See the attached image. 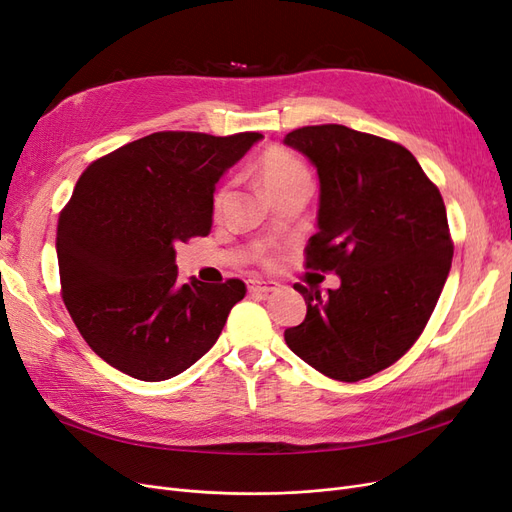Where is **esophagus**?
<instances>
[{
	"label": "esophagus",
	"mask_w": 512,
	"mask_h": 512,
	"mask_svg": "<svg viewBox=\"0 0 512 512\" xmlns=\"http://www.w3.org/2000/svg\"><path fill=\"white\" fill-rule=\"evenodd\" d=\"M277 286H280L277 282H262V280L247 282V290H250L252 294H269V292H275Z\"/></svg>",
	"instance_id": "obj_1"
}]
</instances>
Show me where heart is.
<instances>
[{
  "mask_svg": "<svg viewBox=\"0 0 512 512\" xmlns=\"http://www.w3.org/2000/svg\"><path fill=\"white\" fill-rule=\"evenodd\" d=\"M258 179L269 196L290 188H301V185L312 188V173H309V168L294 153L282 147H271L262 153L258 160ZM222 198L224 190L215 194V207H220Z\"/></svg>",
  "mask_w": 512,
  "mask_h": 512,
  "instance_id": "heart-1",
  "label": "heart"
}]
</instances>
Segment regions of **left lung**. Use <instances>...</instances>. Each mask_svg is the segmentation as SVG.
Here are the masks:
<instances>
[{"label": "left lung", "instance_id": "8db88e82", "mask_svg": "<svg viewBox=\"0 0 512 512\" xmlns=\"http://www.w3.org/2000/svg\"><path fill=\"white\" fill-rule=\"evenodd\" d=\"M284 145L320 179L307 267L342 282L327 294L294 284L307 314L284 339L324 376L369 378L412 348L440 299L453 260L444 200L412 153L386 138L327 123L292 130Z\"/></svg>", "mask_w": 512, "mask_h": 512}]
</instances>
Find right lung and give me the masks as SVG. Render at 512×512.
<instances>
[{"label":"right lung","mask_w":512,"mask_h":512,"mask_svg":"<svg viewBox=\"0 0 512 512\" xmlns=\"http://www.w3.org/2000/svg\"><path fill=\"white\" fill-rule=\"evenodd\" d=\"M262 134L156 132L91 162L59 215L64 303L100 359L168 380L218 342L241 280H177V243L207 237L215 183Z\"/></svg>","instance_id":"1"}]
</instances>
